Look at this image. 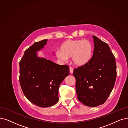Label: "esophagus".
<instances>
[{"mask_svg":"<svg viewBox=\"0 0 128 128\" xmlns=\"http://www.w3.org/2000/svg\"><path fill=\"white\" fill-rule=\"evenodd\" d=\"M69 71H70V74H73V72H74V69H73V68H72V67H70V68H69Z\"/></svg>","mask_w":128,"mask_h":128,"instance_id":"esophagus-1","label":"esophagus"}]
</instances>
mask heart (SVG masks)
Masks as SVG:
<instances>
[{"label":"heart","instance_id":"1","mask_svg":"<svg viewBox=\"0 0 128 128\" xmlns=\"http://www.w3.org/2000/svg\"><path fill=\"white\" fill-rule=\"evenodd\" d=\"M92 54L93 46L89 40H69L61 44L60 51H58L56 56L62 61L72 58L74 64L80 67L89 62Z\"/></svg>","mask_w":128,"mask_h":128}]
</instances>
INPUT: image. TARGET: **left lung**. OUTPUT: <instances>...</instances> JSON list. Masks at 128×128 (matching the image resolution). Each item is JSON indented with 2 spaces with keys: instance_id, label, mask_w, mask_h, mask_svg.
Instances as JSON below:
<instances>
[{
  "instance_id": "left-lung-1",
  "label": "left lung",
  "mask_w": 128,
  "mask_h": 128,
  "mask_svg": "<svg viewBox=\"0 0 128 128\" xmlns=\"http://www.w3.org/2000/svg\"><path fill=\"white\" fill-rule=\"evenodd\" d=\"M94 50L89 62L74 70L78 99L85 106L103 104L114 88L116 76V59L108 44L93 36Z\"/></svg>"
}]
</instances>
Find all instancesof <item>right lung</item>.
<instances>
[{"label": "right lung", "instance_id": "add662e5", "mask_svg": "<svg viewBox=\"0 0 128 128\" xmlns=\"http://www.w3.org/2000/svg\"><path fill=\"white\" fill-rule=\"evenodd\" d=\"M48 39L34 42L24 52L19 62V81L23 93L34 104L43 108L52 106L59 100L60 84L69 74L67 65H59L38 56Z\"/></svg>", "mask_w": 128, "mask_h": 128}]
</instances>
